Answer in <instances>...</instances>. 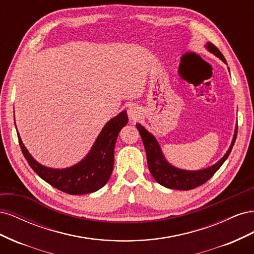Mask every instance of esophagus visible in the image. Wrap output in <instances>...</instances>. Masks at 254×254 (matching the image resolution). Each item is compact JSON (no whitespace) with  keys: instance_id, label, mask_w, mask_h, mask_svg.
Listing matches in <instances>:
<instances>
[{"instance_id":"34e87169","label":"esophagus","mask_w":254,"mask_h":254,"mask_svg":"<svg viewBox=\"0 0 254 254\" xmlns=\"http://www.w3.org/2000/svg\"><path fill=\"white\" fill-rule=\"evenodd\" d=\"M128 115H129V118L130 119H132V120H136V119H139V117H140V114H141V111H140V109L137 108L136 106H134V105H132V106H129V108H128Z\"/></svg>"}]
</instances>
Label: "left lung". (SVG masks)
I'll return each instance as SVG.
<instances>
[{
	"label": "left lung",
	"mask_w": 254,
	"mask_h": 254,
	"mask_svg": "<svg viewBox=\"0 0 254 254\" xmlns=\"http://www.w3.org/2000/svg\"><path fill=\"white\" fill-rule=\"evenodd\" d=\"M204 48L210 53H212L213 55L218 57L221 61H224L225 64H227L224 55H222L220 51L215 47L213 43L206 42ZM135 126L137 130H139L140 135L142 137V141L146 150V156H147L148 168L153 178H155V180L159 184L167 189L181 190L195 189L209 180L211 177L219 170V167L224 164V162L229 157L230 152H231L233 148V145L235 143L236 134H237V125H236L231 145H230V147L225 153V156L222 157L219 161H217L216 163L209 167L202 168V170L188 171V170H182V168H178L172 165L164 157L162 149H161L155 135L151 134L148 130L145 129L141 124H136Z\"/></svg>",
	"instance_id": "left-lung-1"
}]
</instances>
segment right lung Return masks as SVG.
I'll use <instances>...</instances> for the list:
<instances>
[{
    "mask_svg": "<svg viewBox=\"0 0 254 254\" xmlns=\"http://www.w3.org/2000/svg\"><path fill=\"white\" fill-rule=\"evenodd\" d=\"M128 117L123 110L106 123L91 149L78 163L65 168H53L40 164L23 144L17 130L20 147L29 166L45 182L70 195L94 193L110 179L114 164V147L121 129L126 126ZM16 125V122H14Z\"/></svg>",
    "mask_w": 254,
    "mask_h": 254,
    "instance_id": "obj_1",
    "label": "right lung"
}]
</instances>
